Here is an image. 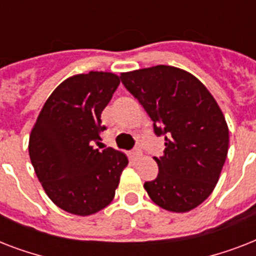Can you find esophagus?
<instances>
[{
    "label": "esophagus",
    "mask_w": 256,
    "mask_h": 256,
    "mask_svg": "<svg viewBox=\"0 0 256 256\" xmlns=\"http://www.w3.org/2000/svg\"><path fill=\"white\" fill-rule=\"evenodd\" d=\"M140 156H142V150H140V148H132V158H134V160H138V158H140Z\"/></svg>",
    "instance_id": "esophagus-1"
}]
</instances>
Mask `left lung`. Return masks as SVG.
Listing matches in <instances>:
<instances>
[{
	"mask_svg": "<svg viewBox=\"0 0 256 256\" xmlns=\"http://www.w3.org/2000/svg\"><path fill=\"white\" fill-rule=\"evenodd\" d=\"M124 86L164 138L154 156L158 175L144 187L164 210L186 212L204 202L218 183L228 152V128L216 100L192 74L158 65L120 74Z\"/></svg>",
	"mask_w": 256,
	"mask_h": 256,
	"instance_id": "left-lung-1",
	"label": "left lung"
}]
</instances>
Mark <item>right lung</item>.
Segmentation results:
<instances>
[{"label":"right lung","instance_id":"1","mask_svg":"<svg viewBox=\"0 0 256 256\" xmlns=\"http://www.w3.org/2000/svg\"><path fill=\"white\" fill-rule=\"evenodd\" d=\"M120 85L112 73L90 72L68 78L44 104L29 140L38 180L60 208L92 215L112 202L128 156L96 148L106 130L100 114Z\"/></svg>","mask_w":256,"mask_h":256}]
</instances>
